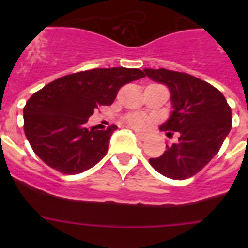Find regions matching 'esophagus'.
Instances as JSON below:
<instances>
[{"instance_id":"esophagus-1","label":"esophagus","mask_w":248,"mask_h":248,"mask_svg":"<svg viewBox=\"0 0 248 248\" xmlns=\"http://www.w3.org/2000/svg\"><path fill=\"white\" fill-rule=\"evenodd\" d=\"M135 135H137L138 139L141 140V141L146 140V134H144V133H139V131H135Z\"/></svg>"}]
</instances>
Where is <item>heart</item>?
Returning <instances> with one entry per match:
<instances>
[{
	"instance_id": "heart-1",
	"label": "heart",
	"mask_w": 248,
	"mask_h": 248,
	"mask_svg": "<svg viewBox=\"0 0 248 248\" xmlns=\"http://www.w3.org/2000/svg\"><path fill=\"white\" fill-rule=\"evenodd\" d=\"M126 122L130 126L135 129H145L150 123V119L141 115V114H129L126 117Z\"/></svg>"
}]
</instances>
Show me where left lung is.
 <instances>
[{"mask_svg": "<svg viewBox=\"0 0 248 248\" xmlns=\"http://www.w3.org/2000/svg\"><path fill=\"white\" fill-rule=\"evenodd\" d=\"M154 82L170 91L172 111L160 130L171 137L179 133V140L168 145L163 155L151 157L149 163L161 175L184 180L198 174L217 154L231 130V108L220 91L207 82L181 72L144 69Z\"/></svg>", "mask_w": 248, "mask_h": 248, "instance_id": "obj_1", "label": "left lung"}]
</instances>
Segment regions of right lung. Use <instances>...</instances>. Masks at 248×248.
Masks as SVG:
<instances>
[{
    "mask_svg": "<svg viewBox=\"0 0 248 248\" xmlns=\"http://www.w3.org/2000/svg\"><path fill=\"white\" fill-rule=\"evenodd\" d=\"M144 77L137 68H95L61 77L36 92L23 108V120L37 156L67 175L99 163L118 126L89 130L85 123L94 109L114 102L122 85Z\"/></svg>",
    "mask_w": 248,
    "mask_h": 248,
    "instance_id": "add662e5",
    "label": "right lung"
}]
</instances>
